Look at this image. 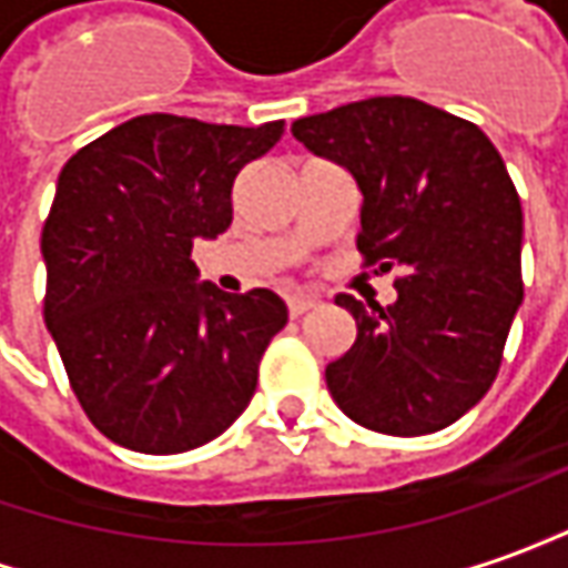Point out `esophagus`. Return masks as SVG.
I'll return each instance as SVG.
<instances>
[{
    "label": "esophagus",
    "mask_w": 568,
    "mask_h": 568,
    "mask_svg": "<svg viewBox=\"0 0 568 568\" xmlns=\"http://www.w3.org/2000/svg\"><path fill=\"white\" fill-rule=\"evenodd\" d=\"M285 304H288V314L301 316L307 314V311H314L320 301H316V295H288Z\"/></svg>",
    "instance_id": "obj_1"
}]
</instances>
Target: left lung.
<instances>
[{
	"label": "left lung",
	"mask_w": 568,
	"mask_h": 568,
	"mask_svg": "<svg viewBox=\"0 0 568 568\" xmlns=\"http://www.w3.org/2000/svg\"><path fill=\"white\" fill-rule=\"evenodd\" d=\"M364 192V267L397 270V301L335 304L357 338L326 366L335 404L366 429L414 438L457 423L497 379L523 304V204L476 123L410 95H373L292 123Z\"/></svg>",
	"instance_id": "left-lung-1"
}]
</instances>
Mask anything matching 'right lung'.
Masks as SVG:
<instances>
[{"mask_svg": "<svg viewBox=\"0 0 568 568\" xmlns=\"http://www.w3.org/2000/svg\"><path fill=\"white\" fill-rule=\"evenodd\" d=\"M283 130L139 114L58 176L42 316L83 414L114 445L183 454L248 407L285 301L195 285L192 242L233 223L235 176Z\"/></svg>", "mask_w": 568, "mask_h": 568, "instance_id": "obj_1", "label": "right lung"}]
</instances>
